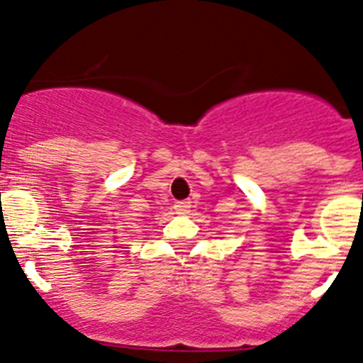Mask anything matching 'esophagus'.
Returning <instances> with one entry per match:
<instances>
[{"mask_svg": "<svg viewBox=\"0 0 363 363\" xmlns=\"http://www.w3.org/2000/svg\"><path fill=\"white\" fill-rule=\"evenodd\" d=\"M189 208H191V202L189 201H179L177 204H175V211H177V215H188Z\"/></svg>", "mask_w": 363, "mask_h": 363, "instance_id": "34e87169", "label": "esophagus"}]
</instances>
